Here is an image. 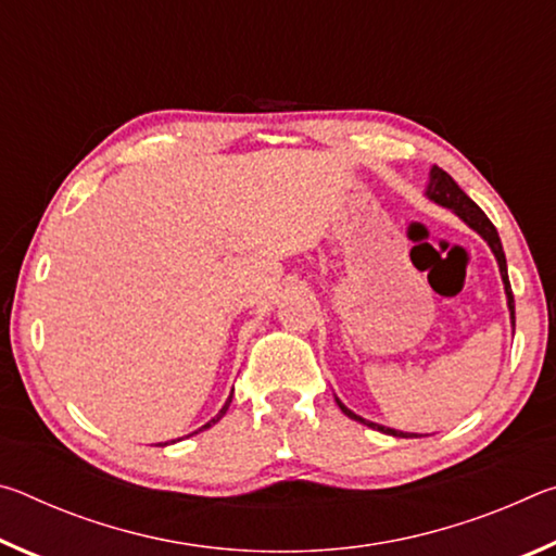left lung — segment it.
Instances as JSON below:
<instances>
[{
  "mask_svg": "<svg viewBox=\"0 0 556 556\" xmlns=\"http://www.w3.org/2000/svg\"><path fill=\"white\" fill-rule=\"evenodd\" d=\"M427 195L434 203L444 205V208L454 211L460 220H464L468 228H473L481 238L491 244L493 255L497 260V267H501V277H503V285H505V296H507V308H510V321H513V328H515V299H513V289H510V279H507V262H505V252H503V242L501 238H497V230L495 225L488 220V215L478 208V205L468 199V195L460 191L458 184L451 178L444 168L439 166H431L429 172V186H427ZM338 407H341V412L345 414V417H351L355 421H361V425L370 427V429H378L382 431V434H390V437H407L404 431H397V429H390V427H382V425H375V421H368L363 417H357L355 412H351L345 407V404L336 397Z\"/></svg>",
  "mask_w": 556,
  "mask_h": 556,
  "instance_id": "obj_1",
  "label": "left lung"
}]
</instances>
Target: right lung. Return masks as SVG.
<instances>
[{"label": "right lung", "instance_id": "right-lung-1", "mask_svg": "<svg viewBox=\"0 0 556 556\" xmlns=\"http://www.w3.org/2000/svg\"><path fill=\"white\" fill-rule=\"evenodd\" d=\"M230 402H232V394H230V397H228V402H225V404H223V409H220L218 414H215V417H213V419L208 421V425H203V427H201L199 431H203V429H208V427H213V425H215V421H218V419H223V414H225V412H228V407H230ZM193 434H195V431H193Z\"/></svg>", "mask_w": 556, "mask_h": 556}]
</instances>
